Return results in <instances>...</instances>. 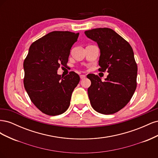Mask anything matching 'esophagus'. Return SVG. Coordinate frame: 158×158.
<instances>
[{
    "label": "esophagus",
    "mask_w": 158,
    "mask_h": 158,
    "mask_svg": "<svg viewBox=\"0 0 158 158\" xmlns=\"http://www.w3.org/2000/svg\"><path fill=\"white\" fill-rule=\"evenodd\" d=\"M80 79H81V80H83V79H85V76L84 75V74H81V75L80 76Z\"/></svg>",
    "instance_id": "1"
}]
</instances>
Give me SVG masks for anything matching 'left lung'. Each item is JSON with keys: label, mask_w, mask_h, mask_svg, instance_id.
Returning a JSON list of instances; mask_svg holds the SVG:
<instances>
[{"label": "left lung", "mask_w": 158, "mask_h": 158, "mask_svg": "<svg viewBox=\"0 0 158 158\" xmlns=\"http://www.w3.org/2000/svg\"><path fill=\"white\" fill-rule=\"evenodd\" d=\"M100 49L99 71H107L102 82L98 76L89 74L88 89L91 106L97 112L111 114L120 111L129 102L136 88L137 64L131 45L110 28L85 31Z\"/></svg>", "instance_id": "1"}]
</instances>
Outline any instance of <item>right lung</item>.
<instances>
[{
  "label": "right lung",
  "mask_w": 158,
  "mask_h": 158,
  "mask_svg": "<svg viewBox=\"0 0 158 158\" xmlns=\"http://www.w3.org/2000/svg\"><path fill=\"white\" fill-rule=\"evenodd\" d=\"M79 33L54 31L34 41L23 61V84L32 103L46 114L55 116L68 109L72 93L80 82L74 72L59 75L66 66Z\"/></svg>",
  "instance_id": "obj_1"
}]
</instances>
